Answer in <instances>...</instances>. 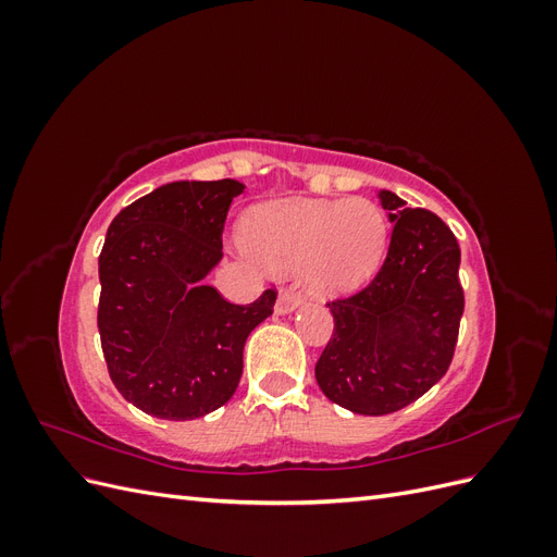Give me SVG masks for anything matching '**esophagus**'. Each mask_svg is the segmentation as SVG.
Wrapping results in <instances>:
<instances>
[{
	"label": "esophagus",
	"mask_w": 557,
	"mask_h": 557,
	"mask_svg": "<svg viewBox=\"0 0 557 557\" xmlns=\"http://www.w3.org/2000/svg\"><path fill=\"white\" fill-rule=\"evenodd\" d=\"M299 305H301V293L297 288H293V285H288V288H283L278 293V299H276V311L278 313H290Z\"/></svg>",
	"instance_id": "obj_1"
}]
</instances>
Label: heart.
Masks as SVG:
<instances>
[{"mask_svg":"<svg viewBox=\"0 0 557 557\" xmlns=\"http://www.w3.org/2000/svg\"><path fill=\"white\" fill-rule=\"evenodd\" d=\"M387 239L385 215L364 197L283 199L252 209L244 242L272 272L299 269L318 293H348L376 274Z\"/></svg>","mask_w":557,"mask_h":557,"instance_id":"1","label":"heart"}]
</instances>
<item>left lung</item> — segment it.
I'll return each instance as SVG.
<instances>
[{"label": "left lung", "instance_id": "obj_1", "mask_svg": "<svg viewBox=\"0 0 557 557\" xmlns=\"http://www.w3.org/2000/svg\"><path fill=\"white\" fill-rule=\"evenodd\" d=\"M381 201L393 221L387 256L362 290L327 301L334 332L315 362L325 397L362 416L409 407L448 372L465 311L450 227L395 193Z\"/></svg>", "mask_w": 557, "mask_h": 557}]
</instances>
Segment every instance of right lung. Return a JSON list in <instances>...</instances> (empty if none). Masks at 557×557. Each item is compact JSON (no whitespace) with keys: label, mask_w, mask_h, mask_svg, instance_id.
<instances>
[{"label":"right lung","mask_w":557,"mask_h":557,"mask_svg":"<svg viewBox=\"0 0 557 557\" xmlns=\"http://www.w3.org/2000/svg\"><path fill=\"white\" fill-rule=\"evenodd\" d=\"M244 183L176 181L117 213L99 252L97 327L109 376L127 401L164 420L201 418L234 395L244 344L276 288L232 305L201 285L223 258V230Z\"/></svg>","instance_id":"add662e5"}]
</instances>
